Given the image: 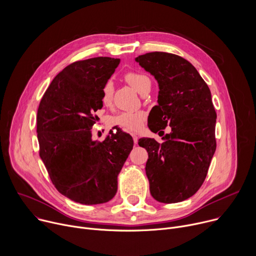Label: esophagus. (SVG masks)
Instances as JSON below:
<instances>
[{
	"mask_svg": "<svg viewBox=\"0 0 256 256\" xmlns=\"http://www.w3.org/2000/svg\"><path fill=\"white\" fill-rule=\"evenodd\" d=\"M132 140H134V144H138V136H136V134H132Z\"/></svg>",
	"mask_w": 256,
	"mask_h": 256,
	"instance_id": "34e87169",
	"label": "esophagus"
}]
</instances>
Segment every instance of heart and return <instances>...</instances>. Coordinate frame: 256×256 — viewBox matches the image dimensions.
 Masks as SVG:
<instances>
[{"label": "heart", "instance_id": "b5f03b06", "mask_svg": "<svg viewBox=\"0 0 256 256\" xmlns=\"http://www.w3.org/2000/svg\"><path fill=\"white\" fill-rule=\"evenodd\" d=\"M124 79L140 94L151 87L150 78L142 72H130L126 75ZM112 96L114 84L112 81H108L102 88V103L106 106L110 105L112 102ZM144 120L146 114L142 112H124L112 118V124L130 132H138L144 126Z\"/></svg>", "mask_w": 256, "mask_h": 256}]
</instances>
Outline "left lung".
Segmentation results:
<instances>
[{
	"label": "left lung",
	"mask_w": 256,
	"mask_h": 256,
	"mask_svg": "<svg viewBox=\"0 0 256 256\" xmlns=\"http://www.w3.org/2000/svg\"><path fill=\"white\" fill-rule=\"evenodd\" d=\"M134 60L159 85L149 128L161 132L171 128L163 142L138 140L149 154L146 174L150 192L164 204L186 200L204 184L216 151V114L210 91L196 68L179 56L155 52Z\"/></svg>",
	"instance_id": "left-lung-1"
}]
</instances>
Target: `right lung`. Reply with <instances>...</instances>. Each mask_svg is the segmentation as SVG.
Wrapping results in <instances>:
<instances>
[{
    "mask_svg": "<svg viewBox=\"0 0 256 256\" xmlns=\"http://www.w3.org/2000/svg\"><path fill=\"white\" fill-rule=\"evenodd\" d=\"M120 58H93L66 66L50 83L38 110L40 155L56 188L82 204H104L118 192V176L134 146L124 132L92 140L102 88Z\"/></svg>",
    "mask_w": 256,
    "mask_h": 256,
    "instance_id": "1",
    "label": "right lung"
}]
</instances>
